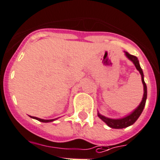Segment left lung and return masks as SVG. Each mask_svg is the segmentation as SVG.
I'll use <instances>...</instances> for the list:
<instances>
[{
  "mask_svg": "<svg viewBox=\"0 0 160 160\" xmlns=\"http://www.w3.org/2000/svg\"><path fill=\"white\" fill-rule=\"evenodd\" d=\"M125 55L127 56V58L130 60V61L133 62V63L134 64V66L136 67L137 70L139 71V73L141 75V81H142L143 86H144V94H143L142 100L140 103V104L138 105V107L136 109L133 111L130 114H129L127 116L123 117V118H111L105 117L104 115H102L101 114L99 113V112H97V115H98L99 118L104 121L106 124L109 127L113 129H123L126 128V127H128L131 125H133L135 122L138 120V118H139L140 115L142 113L143 110H144V108L145 106L146 103V99H147V86H146L145 82H144V74H143V71L141 69V66H140L139 60L135 56L133 55L129 54L127 52H124Z\"/></svg>",
  "mask_w": 160,
  "mask_h": 160,
  "instance_id": "left-lung-1",
  "label": "left lung"
}]
</instances>
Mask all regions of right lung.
<instances>
[{
  "mask_svg": "<svg viewBox=\"0 0 160 160\" xmlns=\"http://www.w3.org/2000/svg\"><path fill=\"white\" fill-rule=\"evenodd\" d=\"M30 118H34V119H37L38 120V121L42 122H53L55 121V120H56L58 118H53V119H42V118H37V117H33V116H30Z\"/></svg>",
  "mask_w": 160,
  "mask_h": 160,
  "instance_id": "add662e5",
  "label": "right lung"
}]
</instances>
